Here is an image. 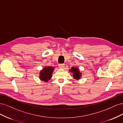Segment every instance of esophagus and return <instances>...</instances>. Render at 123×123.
Wrapping results in <instances>:
<instances>
[{
    "instance_id": "obj_1",
    "label": "esophagus",
    "mask_w": 123,
    "mask_h": 123,
    "mask_svg": "<svg viewBox=\"0 0 123 123\" xmlns=\"http://www.w3.org/2000/svg\"><path fill=\"white\" fill-rule=\"evenodd\" d=\"M58 66H59V68H63L65 67V64H59L58 65Z\"/></svg>"
}]
</instances>
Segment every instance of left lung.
<instances>
[{
	"instance_id": "1",
	"label": "left lung",
	"mask_w": 123,
	"mask_h": 123,
	"mask_svg": "<svg viewBox=\"0 0 123 123\" xmlns=\"http://www.w3.org/2000/svg\"><path fill=\"white\" fill-rule=\"evenodd\" d=\"M70 72L73 73V76L74 79L76 80H79L80 77L81 76V73H80V71L77 68L72 67L70 70Z\"/></svg>"
}]
</instances>
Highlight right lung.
<instances>
[{
    "instance_id": "right-lung-1",
    "label": "right lung",
    "mask_w": 123,
    "mask_h": 123,
    "mask_svg": "<svg viewBox=\"0 0 123 123\" xmlns=\"http://www.w3.org/2000/svg\"><path fill=\"white\" fill-rule=\"evenodd\" d=\"M54 68L52 67H47L44 68L43 70L40 71L39 78L41 80L44 81H48L52 77Z\"/></svg>"
}]
</instances>
